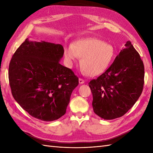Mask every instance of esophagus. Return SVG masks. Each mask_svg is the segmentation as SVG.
<instances>
[{"label": "esophagus", "mask_w": 153, "mask_h": 153, "mask_svg": "<svg viewBox=\"0 0 153 153\" xmlns=\"http://www.w3.org/2000/svg\"><path fill=\"white\" fill-rule=\"evenodd\" d=\"M79 83L80 84H83V83H85V80L83 79L82 78H79Z\"/></svg>", "instance_id": "obj_1"}]
</instances>
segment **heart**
Masks as SVG:
<instances>
[{
    "label": "heart",
    "instance_id": "b5f03b06",
    "mask_svg": "<svg viewBox=\"0 0 153 153\" xmlns=\"http://www.w3.org/2000/svg\"><path fill=\"white\" fill-rule=\"evenodd\" d=\"M114 54L112 45L95 38L79 40L64 48V57L69 66L82 58L81 66L89 76H99L108 69Z\"/></svg>",
    "mask_w": 153,
    "mask_h": 153
}]
</instances>
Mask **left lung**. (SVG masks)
<instances>
[{"label":"left lung","instance_id":"1","mask_svg":"<svg viewBox=\"0 0 153 153\" xmlns=\"http://www.w3.org/2000/svg\"><path fill=\"white\" fill-rule=\"evenodd\" d=\"M125 47L111 66L89 83L93 94V111L105 120L124 115L143 89V62L130 41L127 42Z\"/></svg>","mask_w":153,"mask_h":153}]
</instances>
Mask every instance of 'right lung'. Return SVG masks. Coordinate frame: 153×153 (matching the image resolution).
<instances>
[{"label": "right lung", "mask_w": 153, "mask_h": 153, "mask_svg": "<svg viewBox=\"0 0 153 153\" xmlns=\"http://www.w3.org/2000/svg\"><path fill=\"white\" fill-rule=\"evenodd\" d=\"M61 45L26 39L10 60L8 79L12 96L22 108L45 122L66 113L79 78L59 63L64 55Z\"/></svg>", "instance_id": "right-lung-1"}]
</instances>
